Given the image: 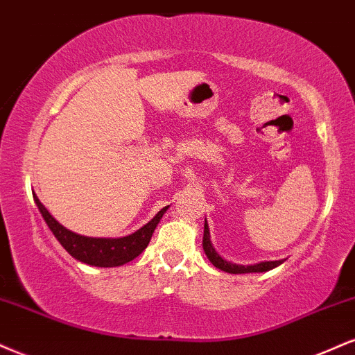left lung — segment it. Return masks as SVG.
Returning <instances> with one entry per match:
<instances>
[{
	"label": "left lung",
	"mask_w": 355,
	"mask_h": 355,
	"mask_svg": "<svg viewBox=\"0 0 355 355\" xmlns=\"http://www.w3.org/2000/svg\"><path fill=\"white\" fill-rule=\"evenodd\" d=\"M202 249L206 252L207 259L212 262V266L224 270V272L229 274H248V272H266V270H270L277 266L282 264V261H264V262H257V264H251V266H243V264H234V262L224 259L220 254L216 251L214 245H212L211 241V232H209V226H207V220H204V237H202Z\"/></svg>",
	"instance_id": "obj_1"
}]
</instances>
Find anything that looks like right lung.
Returning <instances> with one entry per match:
<instances>
[{
    "instance_id": "1",
    "label": "right lung",
    "mask_w": 355,
    "mask_h": 355,
    "mask_svg": "<svg viewBox=\"0 0 355 355\" xmlns=\"http://www.w3.org/2000/svg\"><path fill=\"white\" fill-rule=\"evenodd\" d=\"M37 209L43 216L44 223L51 229V232L60 241L62 248L68 251L74 259L85 262V264L96 266V268H118V266L126 264V262L136 259L141 252L148 248L151 241L154 229L162 218L169 206L162 207L154 218L144 224L143 227L137 229L132 234L124 237H87L76 234V232L66 229L62 224L49 214V211L41 204L36 194H33Z\"/></svg>"
}]
</instances>
